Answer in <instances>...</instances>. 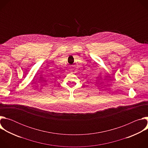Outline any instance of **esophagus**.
I'll list each match as a JSON object with an SVG mask.
<instances>
[{"label":"esophagus","instance_id":"esophagus-1","mask_svg":"<svg viewBox=\"0 0 148 148\" xmlns=\"http://www.w3.org/2000/svg\"><path fill=\"white\" fill-rule=\"evenodd\" d=\"M76 69H75V66H70V69H69V70L71 71V72H72V73H75V71H76Z\"/></svg>","mask_w":148,"mask_h":148}]
</instances>
